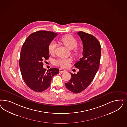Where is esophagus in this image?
Segmentation results:
<instances>
[{
  "label": "esophagus",
  "instance_id": "obj_1",
  "mask_svg": "<svg viewBox=\"0 0 127 127\" xmlns=\"http://www.w3.org/2000/svg\"><path fill=\"white\" fill-rule=\"evenodd\" d=\"M66 71L65 70H64V69H62V68H60L59 69V72H61V73H63V72H65Z\"/></svg>",
  "mask_w": 127,
  "mask_h": 127
}]
</instances>
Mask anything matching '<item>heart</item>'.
Masks as SVG:
<instances>
[{"label":"heart","instance_id":"obj_1","mask_svg":"<svg viewBox=\"0 0 127 127\" xmlns=\"http://www.w3.org/2000/svg\"><path fill=\"white\" fill-rule=\"evenodd\" d=\"M60 40L69 49H72L74 48V53L76 55L79 53V49L77 48L78 45L77 40L74 37L70 35L67 34L61 38ZM57 48V43L55 41H52L49 45L48 50L50 54H53ZM72 59L70 58H60L54 61V64L56 65L61 67L62 68H65L70 66L71 63Z\"/></svg>","mask_w":127,"mask_h":127}]
</instances>
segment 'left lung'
<instances>
[{"instance_id": "8db88e82", "label": "left lung", "mask_w": 127, "mask_h": 127, "mask_svg": "<svg viewBox=\"0 0 127 127\" xmlns=\"http://www.w3.org/2000/svg\"><path fill=\"white\" fill-rule=\"evenodd\" d=\"M83 44V57L74 66L79 69L77 74H71V78L66 83V87L71 92L78 94L85 90L93 81L99 68L101 56V46L96 38L87 33H77Z\"/></svg>"}]
</instances>
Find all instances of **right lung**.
<instances>
[{"mask_svg":"<svg viewBox=\"0 0 127 127\" xmlns=\"http://www.w3.org/2000/svg\"><path fill=\"white\" fill-rule=\"evenodd\" d=\"M58 34L38 31L30 34L22 45L20 58L21 74L30 89L41 92L49 87L52 77L59 73L57 68H43V61L49 57L48 46Z\"/></svg>","mask_w":127,"mask_h":127,"instance_id":"1","label":"right lung"}]
</instances>
